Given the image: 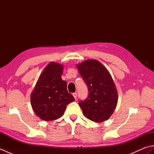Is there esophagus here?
<instances>
[{
    "mask_svg": "<svg viewBox=\"0 0 154 154\" xmlns=\"http://www.w3.org/2000/svg\"><path fill=\"white\" fill-rule=\"evenodd\" d=\"M73 96L75 98V99H77V93H73Z\"/></svg>",
    "mask_w": 154,
    "mask_h": 154,
    "instance_id": "esophagus-1",
    "label": "esophagus"
}]
</instances>
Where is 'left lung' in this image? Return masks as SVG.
<instances>
[{
	"instance_id": "obj_1",
	"label": "left lung",
	"mask_w": 154,
	"mask_h": 154,
	"mask_svg": "<svg viewBox=\"0 0 154 154\" xmlns=\"http://www.w3.org/2000/svg\"><path fill=\"white\" fill-rule=\"evenodd\" d=\"M77 68L89 92L86 99L79 103L84 115L94 122L107 120L118 101L117 91L109 72L94 60L84 61Z\"/></svg>"
}]
</instances>
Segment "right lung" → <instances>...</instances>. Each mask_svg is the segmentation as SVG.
Listing matches in <instances>:
<instances>
[{"instance_id":"1","label":"right lung","mask_w":154,"mask_h":154,"mask_svg":"<svg viewBox=\"0 0 154 154\" xmlns=\"http://www.w3.org/2000/svg\"><path fill=\"white\" fill-rule=\"evenodd\" d=\"M62 65L51 62L45 68L31 94V104L36 115L45 121L63 115L69 103L75 100L61 79Z\"/></svg>"}]
</instances>
